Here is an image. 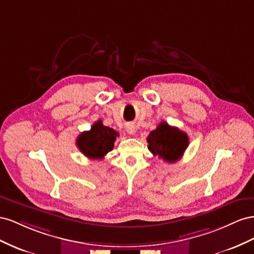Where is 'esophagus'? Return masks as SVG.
<instances>
[{"mask_svg":"<svg viewBox=\"0 0 254 254\" xmlns=\"http://www.w3.org/2000/svg\"><path fill=\"white\" fill-rule=\"evenodd\" d=\"M127 133H128L129 135H134V134L136 133L135 127H134L133 125H128V126L127 127Z\"/></svg>","mask_w":254,"mask_h":254,"instance_id":"1","label":"esophagus"}]
</instances>
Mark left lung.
Wrapping results in <instances>:
<instances>
[{"label": "left lung", "instance_id": "1", "mask_svg": "<svg viewBox=\"0 0 254 254\" xmlns=\"http://www.w3.org/2000/svg\"><path fill=\"white\" fill-rule=\"evenodd\" d=\"M148 149L154 156H158L166 163H176L182 157L188 147V136L167 122H161L147 137Z\"/></svg>", "mask_w": 254, "mask_h": 254}]
</instances>
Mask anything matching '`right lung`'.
<instances>
[{
  "instance_id": "1",
  "label": "right lung",
  "mask_w": 254,
  "mask_h": 254,
  "mask_svg": "<svg viewBox=\"0 0 254 254\" xmlns=\"http://www.w3.org/2000/svg\"><path fill=\"white\" fill-rule=\"evenodd\" d=\"M119 134L112 127L103 126L102 120L93 123L89 131L77 137L76 146L84 155L92 159H102L114 148L116 137Z\"/></svg>"
}]
</instances>
